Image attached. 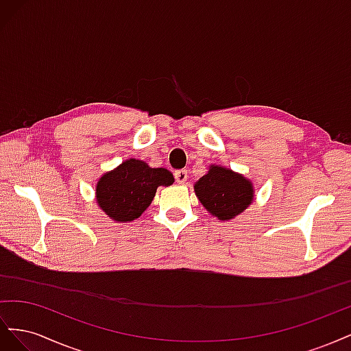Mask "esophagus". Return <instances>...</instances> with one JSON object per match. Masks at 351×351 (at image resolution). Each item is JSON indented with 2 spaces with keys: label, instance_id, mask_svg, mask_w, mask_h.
<instances>
[{
  "label": "esophagus",
  "instance_id": "34e87169",
  "mask_svg": "<svg viewBox=\"0 0 351 351\" xmlns=\"http://www.w3.org/2000/svg\"><path fill=\"white\" fill-rule=\"evenodd\" d=\"M174 177L178 184H184L187 182V171L186 169H178V171L174 173Z\"/></svg>",
  "mask_w": 351,
  "mask_h": 351
}]
</instances>
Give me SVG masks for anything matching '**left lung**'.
Listing matches in <instances>:
<instances>
[{"label":"left lung","instance_id":"obj_1","mask_svg":"<svg viewBox=\"0 0 351 351\" xmlns=\"http://www.w3.org/2000/svg\"><path fill=\"white\" fill-rule=\"evenodd\" d=\"M196 197L212 217L221 221L234 219L254 199L253 183L231 168L212 164L208 173L195 183Z\"/></svg>","mask_w":351,"mask_h":351}]
</instances>
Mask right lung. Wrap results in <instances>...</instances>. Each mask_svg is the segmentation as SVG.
<instances>
[{"mask_svg":"<svg viewBox=\"0 0 351 351\" xmlns=\"http://www.w3.org/2000/svg\"><path fill=\"white\" fill-rule=\"evenodd\" d=\"M173 183L167 168H152L142 159L130 158L98 178L95 199L112 221L132 222L149 208L159 186Z\"/></svg>","mask_w":351,"mask_h":351,"instance_id":"add662e5","label":"right lung"}]
</instances>
